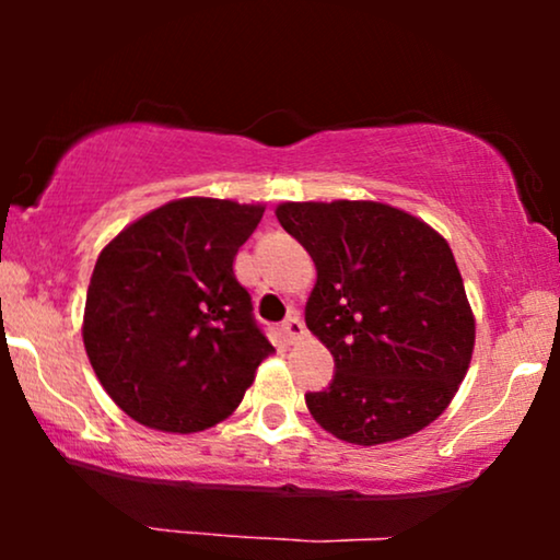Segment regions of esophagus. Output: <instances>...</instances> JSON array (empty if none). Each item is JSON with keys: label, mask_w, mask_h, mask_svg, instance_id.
Segmentation results:
<instances>
[{"label": "esophagus", "mask_w": 560, "mask_h": 560, "mask_svg": "<svg viewBox=\"0 0 560 560\" xmlns=\"http://www.w3.org/2000/svg\"><path fill=\"white\" fill-rule=\"evenodd\" d=\"M282 334H285L288 341H298L305 334V326L298 313H290V316L282 320Z\"/></svg>", "instance_id": "34e87169"}]
</instances>
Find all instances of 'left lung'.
Segmentation results:
<instances>
[{
    "mask_svg": "<svg viewBox=\"0 0 560 560\" xmlns=\"http://www.w3.org/2000/svg\"><path fill=\"white\" fill-rule=\"evenodd\" d=\"M275 217L316 262L305 326L334 380L305 395L336 439H408L454 400L474 351V313L443 236L377 201L280 203Z\"/></svg>",
    "mask_w": 560,
    "mask_h": 560,
    "instance_id": "8db88e82",
    "label": "left lung"
}]
</instances>
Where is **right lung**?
I'll return each mask as SVG.
<instances>
[{"label": "right lung", "mask_w": 560, "mask_h": 560, "mask_svg": "<svg viewBox=\"0 0 560 560\" xmlns=\"http://www.w3.org/2000/svg\"><path fill=\"white\" fill-rule=\"evenodd\" d=\"M265 206L180 198L102 249L83 347L98 382L137 423L196 433L232 416L272 354L234 275Z\"/></svg>", "instance_id": "add662e5"}]
</instances>
